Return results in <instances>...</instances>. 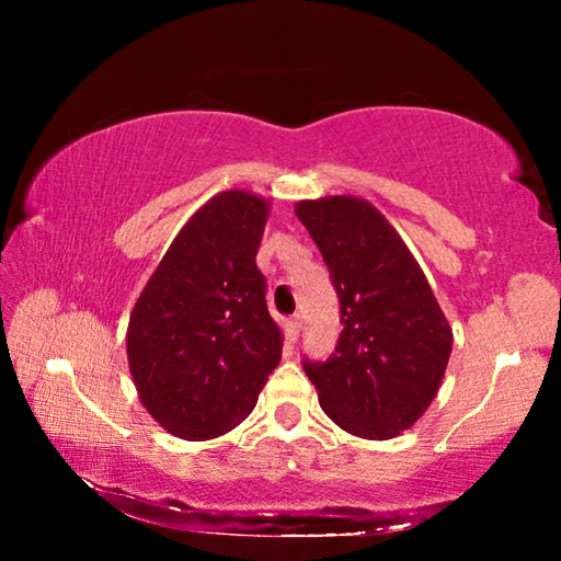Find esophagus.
Here are the masks:
<instances>
[{"label":"esophagus","instance_id":"34e87169","mask_svg":"<svg viewBox=\"0 0 561 561\" xmlns=\"http://www.w3.org/2000/svg\"><path fill=\"white\" fill-rule=\"evenodd\" d=\"M299 329H301V321H299V317H291V319H287V324H284V334H287V341H289V344H294V341H297V336H299Z\"/></svg>","mask_w":561,"mask_h":561}]
</instances>
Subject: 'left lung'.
Masks as SVG:
<instances>
[{
    "mask_svg": "<svg viewBox=\"0 0 561 561\" xmlns=\"http://www.w3.org/2000/svg\"><path fill=\"white\" fill-rule=\"evenodd\" d=\"M294 213L327 262L344 324L331 358L304 360V371L339 428L396 438L438 393L453 351L448 319L401 234L364 197L301 201Z\"/></svg>",
    "mask_w": 561,
    "mask_h": 561,
    "instance_id": "1",
    "label": "left lung"
}]
</instances>
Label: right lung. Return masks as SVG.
<instances>
[{
    "label": "right lung",
    "instance_id": "right-lung-1",
    "mask_svg": "<svg viewBox=\"0 0 561 561\" xmlns=\"http://www.w3.org/2000/svg\"><path fill=\"white\" fill-rule=\"evenodd\" d=\"M267 217L270 203L247 190L210 197L130 311L126 348L140 403L183 440L237 428L282 358L257 270Z\"/></svg>",
    "mask_w": 561,
    "mask_h": 561
}]
</instances>
